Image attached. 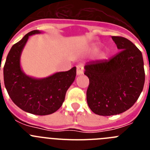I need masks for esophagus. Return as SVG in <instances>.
<instances>
[{
  "instance_id": "1",
  "label": "esophagus",
  "mask_w": 150,
  "mask_h": 150,
  "mask_svg": "<svg viewBox=\"0 0 150 150\" xmlns=\"http://www.w3.org/2000/svg\"><path fill=\"white\" fill-rule=\"evenodd\" d=\"M83 71H84V67H83V64H78L76 66V75L79 76L83 74Z\"/></svg>"
}]
</instances>
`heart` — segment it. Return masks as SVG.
Listing matches in <instances>:
<instances>
[{
    "instance_id": "b5f03b06",
    "label": "heart",
    "mask_w": 150,
    "mask_h": 150,
    "mask_svg": "<svg viewBox=\"0 0 150 150\" xmlns=\"http://www.w3.org/2000/svg\"><path fill=\"white\" fill-rule=\"evenodd\" d=\"M93 50H95V51H96V50H98V46H94Z\"/></svg>"
}]
</instances>
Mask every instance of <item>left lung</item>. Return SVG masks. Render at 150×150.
<instances>
[{
  "label": "left lung",
  "mask_w": 150,
  "mask_h": 150,
  "mask_svg": "<svg viewBox=\"0 0 150 150\" xmlns=\"http://www.w3.org/2000/svg\"><path fill=\"white\" fill-rule=\"evenodd\" d=\"M120 52L109 62H97L84 67L89 79L86 91L91 110L100 116H112L134 104L145 82L141 52L129 40L112 37Z\"/></svg>",
  "instance_id": "left-lung-1"
}]
</instances>
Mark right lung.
<instances>
[{
    "label": "right lung",
    "mask_w": 150,
    "mask_h": 150,
    "mask_svg": "<svg viewBox=\"0 0 150 150\" xmlns=\"http://www.w3.org/2000/svg\"><path fill=\"white\" fill-rule=\"evenodd\" d=\"M41 33L39 30H32L12 46L4 67V81L16 105L29 113L45 116L53 113L62 107L66 92L76 77V67L44 78L33 77L24 72L21 67L24 47L30 36Z\"/></svg>",
    "instance_id": "1"
}]
</instances>
